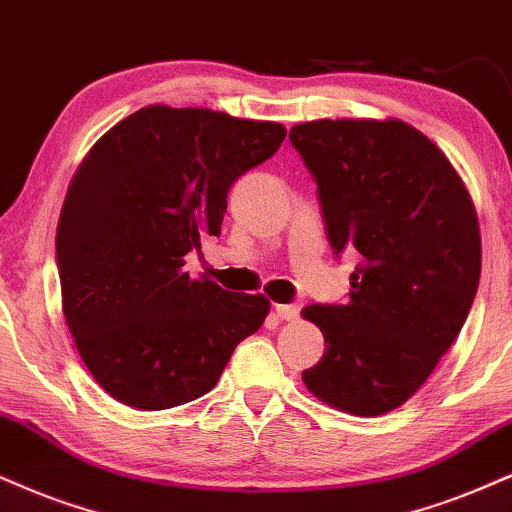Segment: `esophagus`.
<instances>
[{"label":"esophagus","instance_id":"obj_1","mask_svg":"<svg viewBox=\"0 0 512 512\" xmlns=\"http://www.w3.org/2000/svg\"><path fill=\"white\" fill-rule=\"evenodd\" d=\"M275 313L282 320H296L301 313V304H275Z\"/></svg>","mask_w":512,"mask_h":512}]
</instances>
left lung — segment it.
Returning <instances> with one entry per match:
<instances>
[{"label":"left lung","instance_id":"left-lung-1","mask_svg":"<svg viewBox=\"0 0 512 512\" xmlns=\"http://www.w3.org/2000/svg\"><path fill=\"white\" fill-rule=\"evenodd\" d=\"M289 142L318 185L334 256L358 258L346 304L301 311L325 337L301 377L346 413H389L468 320L482 268L475 206L449 159L403 121L299 123Z\"/></svg>","mask_w":512,"mask_h":512}]
</instances>
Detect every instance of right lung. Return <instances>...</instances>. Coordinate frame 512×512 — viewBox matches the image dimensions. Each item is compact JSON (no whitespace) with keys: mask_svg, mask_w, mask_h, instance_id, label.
Masks as SVG:
<instances>
[{"mask_svg":"<svg viewBox=\"0 0 512 512\" xmlns=\"http://www.w3.org/2000/svg\"><path fill=\"white\" fill-rule=\"evenodd\" d=\"M280 123L147 106L90 149L59 227L63 315L82 361L125 406L163 410L216 387L263 325L266 296L192 280L185 256L218 237L227 192L280 149Z\"/></svg>","mask_w":512,"mask_h":512,"instance_id":"add662e5","label":"right lung"}]
</instances>
